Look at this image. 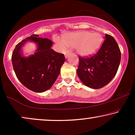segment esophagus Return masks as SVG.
I'll list each match as a JSON object with an SVG mask.
<instances>
[{
    "mask_svg": "<svg viewBox=\"0 0 135 135\" xmlns=\"http://www.w3.org/2000/svg\"><path fill=\"white\" fill-rule=\"evenodd\" d=\"M70 54V53L69 52H68V51H67V52H66L65 54H64V56H65V58H68V56H69V55Z\"/></svg>",
    "mask_w": 135,
    "mask_h": 135,
    "instance_id": "34e87169",
    "label": "esophagus"
}]
</instances>
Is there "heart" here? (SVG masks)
Returning <instances> with one entry per match:
<instances>
[{"label":"heart","instance_id":"obj_1","mask_svg":"<svg viewBox=\"0 0 135 135\" xmlns=\"http://www.w3.org/2000/svg\"><path fill=\"white\" fill-rule=\"evenodd\" d=\"M102 41V37L98 33H90L88 31L69 33L64 37L63 40L58 37H55V42L60 50H65L66 46L75 48L77 52L82 56H89L97 52Z\"/></svg>","mask_w":135,"mask_h":135}]
</instances>
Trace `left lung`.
<instances>
[{
	"instance_id": "left-lung-1",
	"label": "left lung",
	"mask_w": 135,
	"mask_h": 135,
	"mask_svg": "<svg viewBox=\"0 0 135 135\" xmlns=\"http://www.w3.org/2000/svg\"><path fill=\"white\" fill-rule=\"evenodd\" d=\"M104 41L97 54L90 58L79 57L77 74L85 85L99 89L115 77L121 60L119 45L113 37L105 34Z\"/></svg>"
}]
</instances>
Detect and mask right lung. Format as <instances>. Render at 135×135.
<instances>
[{"label":"right lung","mask_w":135,"mask_h":135,"mask_svg":"<svg viewBox=\"0 0 135 135\" xmlns=\"http://www.w3.org/2000/svg\"><path fill=\"white\" fill-rule=\"evenodd\" d=\"M27 42H33L37 49L33 54L25 56L22 47ZM53 42L32 34L18 43L12 53V61L15 74L27 88L42 93L50 88L60 73L65 61L63 54L51 49Z\"/></svg>","instance_id":"1"}]
</instances>
